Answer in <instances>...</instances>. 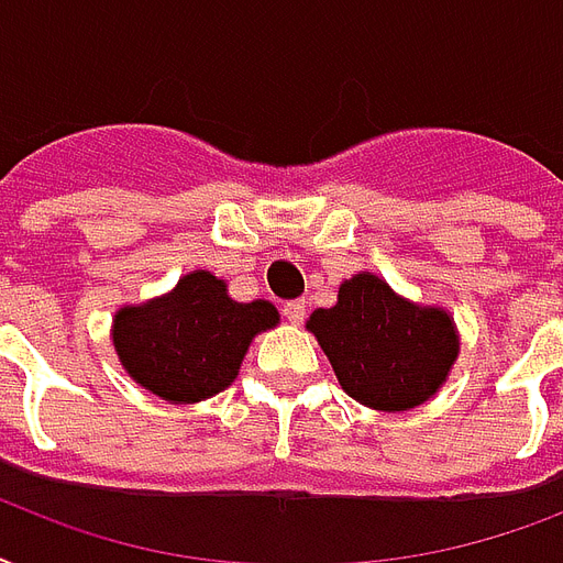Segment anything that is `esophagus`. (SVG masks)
Masks as SVG:
<instances>
[{
	"instance_id": "obj_1",
	"label": "esophagus",
	"mask_w": 563,
	"mask_h": 563,
	"mask_svg": "<svg viewBox=\"0 0 563 563\" xmlns=\"http://www.w3.org/2000/svg\"><path fill=\"white\" fill-rule=\"evenodd\" d=\"M282 313H285L287 322L299 325V322L305 320V302H302V299H290V302L282 305Z\"/></svg>"
}]
</instances>
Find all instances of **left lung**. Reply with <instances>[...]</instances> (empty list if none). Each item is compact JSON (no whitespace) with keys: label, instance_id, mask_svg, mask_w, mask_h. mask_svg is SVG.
Wrapping results in <instances>:
<instances>
[{"label":"left lung","instance_id":"obj_1","mask_svg":"<svg viewBox=\"0 0 563 563\" xmlns=\"http://www.w3.org/2000/svg\"><path fill=\"white\" fill-rule=\"evenodd\" d=\"M343 390L378 411L422 405L459 355L452 320L438 308L399 299L378 276L343 282L334 308L308 320Z\"/></svg>","mask_w":563,"mask_h":563}]
</instances>
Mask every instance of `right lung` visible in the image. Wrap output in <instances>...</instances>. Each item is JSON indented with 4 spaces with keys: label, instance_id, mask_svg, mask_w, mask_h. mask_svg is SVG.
<instances>
[{
    "label": "right lung",
    "instance_id": "add662e5",
    "mask_svg": "<svg viewBox=\"0 0 563 563\" xmlns=\"http://www.w3.org/2000/svg\"><path fill=\"white\" fill-rule=\"evenodd\" d=\"M276 322L269 302H234L225 282L196 269L173 294L117 313L114 346L137 385L169 402H199L232 385L252 338Z\"/></svg>",
    "mask_w": 563,
    "mask_h": 563
}]
</instances>
